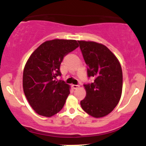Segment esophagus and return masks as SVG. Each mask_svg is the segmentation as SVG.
Wrapping results in <instances>:
<instances>
[{
    "instance_id": "esophagus-1",
    "label": "esophagus",
    "mask_w": 146,
    "mask_h": 146,
    "mask_svg": "<svg viewBox=\"0 0 146 146\" xmlns=\"http://www.w3.org/2000/svg\"><path fill=\"white\" fill-rule=\"evenodd\" d=\"M79 87H80L79 85H75V84L72 85V88H73V89H77V88H78Z\"/></svg>"
}]
</instances>
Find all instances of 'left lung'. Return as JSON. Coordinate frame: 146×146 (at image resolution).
<instances>
[{
	"instance_id": "left-lung-1",
	"label": "left lung",
	"mask_w": 146,
	"mask_h": 146,
	"mask_svg": "<svg viewBox=\"0 0 146 146\" xmlns=\"http://www.w3.org/2000/svg\"><path fill=\"white\" fill-rule=\"evenodd\" d=\"M80 48L93 83L84 84L86 98L80 102L82 109L90 116L100 118L113 111L119 102L123 86L121 66L116 56L105 45L79 40Z\"/></svg>"
}]
</instances>
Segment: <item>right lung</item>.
<instances>
[{
    "instance_id": "1",
    "label": "right lung",
    "mask_w": 146,
    "mask_h": 146,
    "mask_svg": "<svg viewBox=\"0 0 146 146\" xmlns=\"http://www.w3.org/2000/svg\"><path fill=\"white\" fill-rule=\"evenodd\" d=\"M78 46L75 40L55 39L43 42L30 56L23 71V90L38 115L50 117L63 108L70 86L56 78L61 75L64 57Z\"/></svg>"
}]
</instances>
